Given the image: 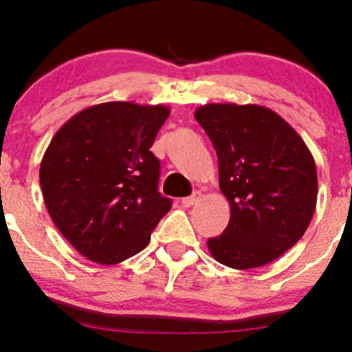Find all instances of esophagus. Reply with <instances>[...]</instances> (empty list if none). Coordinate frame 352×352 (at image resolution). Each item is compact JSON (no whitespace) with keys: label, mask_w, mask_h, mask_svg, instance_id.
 Listing matches in <instances>:
<instances>
[{"label":"esophagus","mask_w":352,"mask_h":352,"mask_svg":"<svg viewBox=\"0 0 352 352\" xmlns=\"http://www.w3.org/2000/svg\"><path fill=\"white\" fill-rule=\"evenodd\" d=\"M200 200V192H195L194 195H190V197H184V199L181 200V204L184 205V206H187V208H189V206H192V205H195L197 201Z\"/></svg>","instance_id":"esophagus-1"}]
</instances>
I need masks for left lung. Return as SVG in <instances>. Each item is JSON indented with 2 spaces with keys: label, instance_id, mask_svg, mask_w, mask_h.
Instances as JSON below:
<instances>
[{
  "label": "left lung",
  "instance_id": "left-lung-1",
  "mask_svg": "<svg viewBox=\"0 0 352 352\" xmlns=\"http://www.w3.org/2000/svg\"><path fill=\"white\" fill-rule=\"evenodd\" d=\"M218 155L228 228L208 239L216 261L253 269L276 261L306 232L317 204L314 157L274 110L256 104H205L195 110Z\"/></svg>",
  "mask_w": 352,
  "mask_h": 352
}]
</instances>
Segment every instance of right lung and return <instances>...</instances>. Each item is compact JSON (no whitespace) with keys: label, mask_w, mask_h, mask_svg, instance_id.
I'll use <instances>...</instances> for the list:
<instances>
[{"label":"right lung","mask_w":352,"mask_h":352,"mask_svg":"<svg viewBox=\"0 0 352 352\" xmlns=\"http://www.w3.org/2000/svg\"><path fill=\"white\" fill-rule=\"evenodd\" d=\"M166 105L104 102L81 110L51 139L40 184L56 228L89 261L118 264L147 247L171 200L158 192L151 152Z\"/></svg>","instance_id":"obj_1"}]
</instances>
